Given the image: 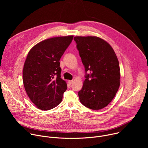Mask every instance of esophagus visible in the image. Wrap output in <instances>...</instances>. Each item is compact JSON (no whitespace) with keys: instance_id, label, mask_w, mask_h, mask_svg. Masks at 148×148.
Instances as JSON below:
<instances>
[{"instance_id":"obj_1","label":"esophagus","mask_w":148,"mask_h":148,"mask_svg":"<svg viewBox=\"0 0 148 148\" xmlns=\"http://www.w3.org/2000/svg\"><path fill=\"white\" fill-rule=\"evenodd\" d=\"M68 82L69 83V84H70V85H71V84H73V80H69V81H68Z\"/></svg>"}]
</instances>
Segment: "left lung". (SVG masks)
I'll use <instances>...</instances> for the list:
<instances>
[{
    "label": "left lung",
    "mask_w": 148,
    "mask_h": 148,
    "mask_svg": "<svg viewBox=\"0 0 148 148\" xmlns=\"http://www.w3.org/2000/svg\"><path fill=\"white\" fill-rule=\"evenodd\" d=\"M74 40L86 71V79L78 93L79 101L90 109H102L111 102L119 87L118 58L110 45L99 37L76 36Z\"/></svg>",
    "instance_id": "left-lung-1"
}]
</instances>
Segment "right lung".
Listing matches in <instances>:
<instances>
[{"label": "right lung", "instance_id": "1", "mask_svg": "<svg viewBox=\"0 0 148 148\" xmlns=\"http://www.w3.org/2000/svg\"><path fill=\"white\" fill-rule=\"evenodd\" d=\"M73 38V36L48 38L35 45L27 54L23 84L29 98L40 110H51L62 101L67 86L61 78L60 60Z\"/></svg>", "mask_w": 148, "mask_h": 148}]
</instances>
